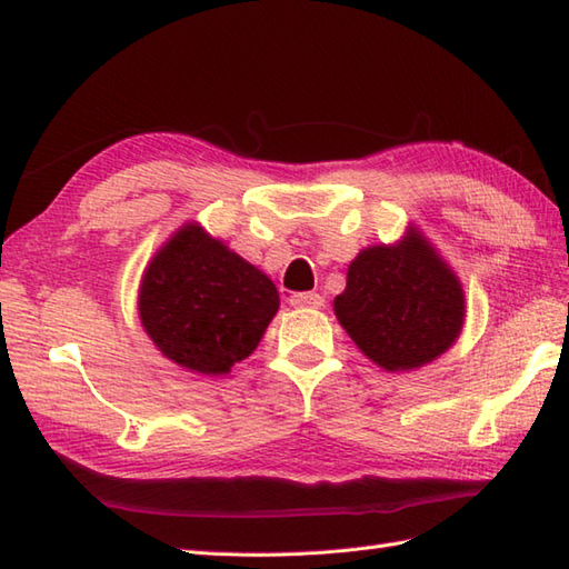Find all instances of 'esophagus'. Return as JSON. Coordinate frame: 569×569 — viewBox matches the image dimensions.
Instances as JSON below:
<instances>
[{
	"mask_svg": "<svg viewBox=\"0 0 569 569\" xmlns=\"http://www.w3.org/2000/svg\"><path fill=\"white\" fill-rule=\"evenodd\" d=\"M291 306H296V308H322L325 298L320 293H293Z\"/></svg>",
	"mask_w": 569,
	"mask_h": 569,
	"instance_id": "34e87169",
	"label": "esophagus"
}]
</instances>
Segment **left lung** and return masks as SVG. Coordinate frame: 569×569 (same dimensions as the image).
I'll return each mask as SVG.
<instances>
[{
	"label": "left lung",
	"instance_id": "left-lung-1",
	"mask_svg": "<svg viewBox=\"0 0 569 569\" xmlns=\"http://www.w3.org/2000/svg\"><path fill=\"white\" fill-rule=\"evenodd\" d=\"M335 316L373 365L418 369L455 345L465 325L459 278L418 229L393 247H369L349 263Z\"/></svg>",
	"mask_w": 569,
	"mask_h": 569
}]
</instances>
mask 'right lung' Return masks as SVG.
<instances>
[{
    "instance_id": "obj_1",
    "label": "right lung",
    "mask_w": 569,
    "mask_h": 569,
    "mask_svg": "<svg viewBox=\"0 0 569 569\" xmlns=\"http://www.w3.org/2000/svg\"><path fill=\"white\" fill-rule=\"evenodd\" d=\"M278 306L271 278L200 224L180 227L156 251L139 288V318L153 345L208 377L257 349Z\"/></svg>"
}]
</instances>
